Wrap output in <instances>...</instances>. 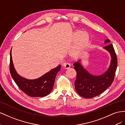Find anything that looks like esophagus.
<instances>
[{
	"label": "esophagus",
	"mask_w": 125,
	"mask_h": 125,
	"mask_svg": "<svg viewBox=\"0 0 125 125\" xmlns=\"http://www.w3.org/2000/svg\"><path fill=\"white\" fill-rule=\"evenodd\" d=\"M62 65L64 66V67L65 69H69V68H70V67H71V65L69 63H63Z\"/></svg>",
	"instance_id": "1"
}]
</instances>
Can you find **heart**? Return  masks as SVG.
Masks as SVG:
<instances>
[{
    "label": "heart",
    "instance_id": "1",
    "mask_svg": "<svg viewBox=\"0 0 125 125\" xmlns=\"http://www.w3.org/2000/svg\"><path fill=\"white\" fill-rule=\"evenodd\" d=\"M82 33L81 30H77L74 32V37L77 38V40L70 52V55L73 59L80 58L90 45V35L87 33Z\"/></svg>",
    "mask_w": 125,
    "mask_h": 125
}]
</instances>
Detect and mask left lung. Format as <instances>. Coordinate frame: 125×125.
Returning <instances> with one entry per match:
<instances>
[{
    "label": "left lung",
    "mask_w": 125,
    "mask_h": 125,
    "mask_svg": "<svg viewBox=\"0 0 125 125\" xmlns=\"http://www.w3.org/2000/svg\"><path fill=\"white\" fill-rule=\"evenodd\" d=\"M110 42L109 39L105 41V43ZM107 51L111 57L110 65L106 72L99 75H94L85 69L81 63V60L74 63V69L76 72L75 88L78 95L86 98H92L104 92L108 88L115 77L117 66V59L112 44L103 48Z\"/></svg>",
    "instance_id": "obj_1"
}]
</instances>
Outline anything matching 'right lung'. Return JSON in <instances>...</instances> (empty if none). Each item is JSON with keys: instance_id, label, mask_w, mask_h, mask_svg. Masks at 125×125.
<instances>
[{"instance_id": "right-lung-1", "label": "right lung", "mask_w": 125, "mask_h": 125, "mask_svg": "<svg viewBox=\"0 0 125 125\" xmlns=\"http://www.w3.org/2000/svg\"><path fill=\"white\" fill-rule=\"evenodd\" d=\"M10 72L17 86L25 94L30 97H44L50 93L54 86L56 74L60 71L61 65H59L43 75L34 80H28L17 73L12 60L11 49L10 53Z\"/></svg>"}]
</instances>
